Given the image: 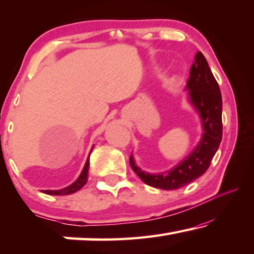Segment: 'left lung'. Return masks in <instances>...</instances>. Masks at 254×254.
I'll return each mask as SVG.
<instances>
[{"label": "left lung", "instance_id": "8db88e82", "mask_svg": "<svg viewBox=\"0 0 254 254\" xmlns=\"http://www.w3.org/2000/svg\"><path fill=\"white\" fill-rule=\"evenodd\" d=\"M185 90L188 102L199 115L202 134L190 154L171 170L165 172L148 173L142 171L131 154L132 170L149 187L162 190H176L185 187L207 172L219 148L223 138V100L218 83L201 52L194 56Z\"/></svg>", "mask_w": 254, "mask_h": 254}]
</instances>
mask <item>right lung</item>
Masks as SVG:
<instances>
[{"instance_id":"1","label":"right lung","mask_w":254,"mask_h":254,"mask_svg":"<svg viewBox=\"0 0 254 254\" xmlns=\"http://www.w3.org/2000/svg\"><path fill=\"white\" fill-rule=\"evenodd\" d=\"M95 144L91 147V150L89 152V155L91 154L92 149H94ZM88 172H89V156H88L87 162L84 164L82 172L80 173L79 178L76 179L73 183L67 185V187L60 189V190H42L44 193L46 194H51V195H67V194H72V193H75L76 191H79L80 189L83 188L86 185L87 181H88Z\"/></svg>"}]
</instances>
